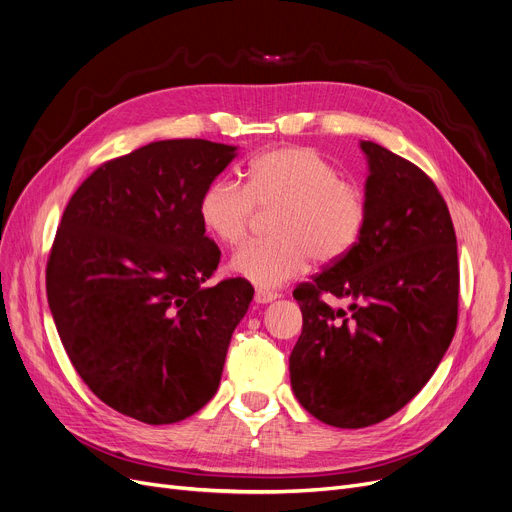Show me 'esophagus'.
<instances>
[{
	"instance_id": "1",
	"label": "esophagus",
	"mask_w": 512,
	"mask_h": 512,
	"mask_svg": "<svg viewBox=\"0 0 512 512\" xmlns=\"http://www.w3.org/2000/svg\"><path fill=\"white\" fill-rule=\"evenodd\" d=\"M276 299H280V294H278L276 290H265V288H259V290L255 292V301H257V303H261V305H267V303H272V301H276Z\"/></svg>"
}]
</instances>
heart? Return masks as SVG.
<instances>
[{"label": "heart", "mask_w": 512, "mask_h": 512, "mask_svg": "<svg viewBox=\"0 0 512 512\" xmlns=\"http://www.w3.org/2000/svg\"><path fill=\"white\" fill-rule=\"evenodd\" d=\"M272 211L274 240L251 242L230 259V270L259 288H276L299 276L311 255L336 263L351 253L367 224V203L359 188L309 147L267 151L251 161L240 186L218 178L199 197V220L222 245L247 236L253 213Z\"/></svg>", "instance_id": "heart-1"}]
</instances>
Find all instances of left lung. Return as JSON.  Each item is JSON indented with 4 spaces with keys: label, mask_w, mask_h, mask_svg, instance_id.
Instances as JSON below:
<instances>
[{
    "label": "left lung",
    "mask_w": 512,
    "mask_h": 512,
    "mask_svg": "<svg viewBox=\"0 0 512 512\" xmlns=\"http://www.w3.org/2000/svg\"><path fill=\"white\" fill-rule=\"evenodd\" d=\"M367 224L359 245L292 292L303 332L290 353L297 400L334 427L400 411L432 378L459 315V255L448 207L411 161L361 141ZM321 293L348 298L332 310Z\"/></svg>",
    "instance_id": "8db88e82"
}]
</instances>
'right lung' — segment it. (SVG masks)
<instances>
[{"mask_svg":"<svg viewBox=\"0 0 512 512\" xmlns=\"http://www.w3.org/2000/svg\"><path fill=\"white\" fill-rule=\"evenodd\" d=\"M234 157L203 139L155 141L105 161L66 205L49 309L80 378L122 415L176 423L220 386L255 290L245 278L207 284L220 249L197 205Z\"/></svg>","mask_w":512,"mask_h":512,"instance_id":"obj_1","label":"right lung"}]
</instances>
